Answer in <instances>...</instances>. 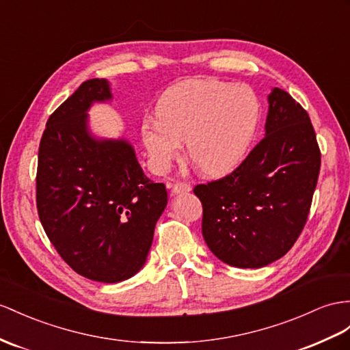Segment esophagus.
Listing matches in <instances>:
<instances>
[{
    "label": "esophagus",
    "mask_w": 350,
    "mask_h": 350,
    "mask_svg": "<svg viewBox=\"0 0 350 350\" xmlns=\"http://www.w3.org/2000/svg\"><path fill=\"white\" fill-rule=\"evenodd\" d=\"M172 191L174 193H187V192L192 191V186L189 183H185V182H177V183L173 185Z\"/></svg>",
    "instance_id": "1"
}]
</instances>
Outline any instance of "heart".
Masks as SVG:
<instances>
[{
  "label": "heart",
  "instance_id": "heart-1",
  "mask_svg": "<svg viewBox=\"0 0 350 350\" xmlns=\"http://www.w3.org/2000/svg\"><path fill=\"white\" fill-rule=\"evenodd\" d=\"M262 106L243 84L186 79L170 87L157 105V120L142 124V140L152 167L167 172L182 142L201 172L221 176L235 170L256 137Z\"/></svg>",
  "mask_w": 350,
  "mask_h": 350
}]
</instances>
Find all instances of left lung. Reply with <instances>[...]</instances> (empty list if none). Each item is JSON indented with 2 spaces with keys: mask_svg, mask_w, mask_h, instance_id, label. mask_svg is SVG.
Listing matches in <instances>:
<instances>
[{
  "mask_svg": "<svg viewBox=\"0 0 350 350\" xmlns=\"http://www.w3.org/2000/svg\"><path fill=\"white\" fill-rule=\"evenodd\" d=\"M267 102L265 139L229 176L193 189L211 253L243 269L288 253L306 223L321 167L308 112L276 87Z\"/></svg>",
  "mask_w": 350,
  "mask_h": 350,
  "instance_id": "obj_1",
  "label": "left lung"
}]
</instances>
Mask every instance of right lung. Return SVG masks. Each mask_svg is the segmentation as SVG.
<instances>
[{
    "label": "right lung",
    "instance_id": "add662e5",
    "mask_svg": "<svg viewBox=\"0 0 350 350\" xmlns=\"http://www.w3.org/2000/svg\"><path fill=\"white\" fill-rule=\"evenodd\" d=\"M109 100V81L88 79L50 115L38 150L37 208L77 273L113 284L145 265L167 189L145 176L127 139L90 130V107Z\"/></svg>",
    "mask_w": 350,
    "mask_h": 350
}]
</instances>
